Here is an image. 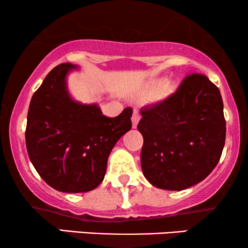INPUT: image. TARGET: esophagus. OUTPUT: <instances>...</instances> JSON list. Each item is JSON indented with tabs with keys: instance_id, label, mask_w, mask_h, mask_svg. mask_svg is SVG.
Returning <instances> with one entry per match:
<instances>
[{
	"instance_id": "34e87169",
	"label": "esophagus",
	"mask_w": 248,
	"mask_h": 248,
	"mask_svg": "<svg viewBox=\"0 0 248 248\" xmlns=\"http://www.w3.org/2000/svg\"><path fill=\"white\" fill-rule=\"evenodd\" d=\"M139 121H140V114H139L138 110H134L133 116H132V122H133V128L138 127Z\"/></svg>"
}]
</instances>
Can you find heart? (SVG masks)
Listing matches in <instances>:
<instances>
[{
    "label": "heart",
    "instance_id": "heart-1",
    "mask_svg": "<svg viewBox=\"0 0 248 248\" xmlns=\"http://www.w3.org/2000/svg\"><path fill=\"white\" fill-rule=\"evenodd\" d=\"M160 82H162V80L158 81V84H160ZM172 92H173L172 85L169 84V82H167V84H164L163 86L161 87V90H160V98L161 99L167 98V96H169Z\"/></svg>",
    "mask_w": 248,
    "mask_h": 248
}]
</instances>
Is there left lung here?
<instances>
[{
	"label": "left lung",
	"instance_id": "obj_1",
	"mask_svg": "<svg viewBox=\"0 0 248 248\" xmlns=\"http://www.w3.org/2000/svg\"><path fill=\"white\" fill-rule=\"evenodd\" d=\"M140 112L141 167L150 184L181 191L211 173L223 153L226 124L220 92L209 78L187 76L176 93Z\"/></svg>",
	"mask_w": 248,
	"mask_h": 248
}]
</instances>
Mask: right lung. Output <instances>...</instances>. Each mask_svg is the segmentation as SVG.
<instances>
[{
	"label": "right lung",
	"mask_w": 248,
	"mask_h": 248,
	"mask_svg": "<svg viewBox=\"0 0 248 248\" xmlns=\"http://www.w3.org/2000/svg\"><path fill=\"white\" fill-rule=\"evenodd\" d=\"M78 70L66 62L45 77L31 98L25 130L28 155L37 172L51 187L69 193L91 191L101 183L108 156L132 128L130 107L108 118L95 102L73 99L67 77Z\"/></svg>",
	"instance_id": "obj_1"
}]
</instances>
